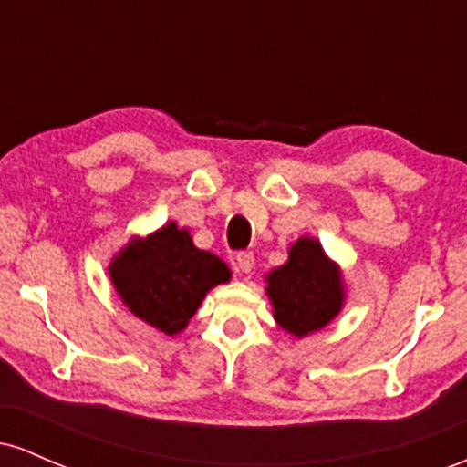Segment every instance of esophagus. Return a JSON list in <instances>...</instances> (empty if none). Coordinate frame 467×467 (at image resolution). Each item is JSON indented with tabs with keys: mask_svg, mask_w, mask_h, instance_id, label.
Segmentation results:
<instances>
[{
	"mask_svg": "<svg viewBox=\"0 0 467 467\" xmlns=\"http://www.w3.org/2000/svg\"><path fill=\"white\" fill-rule=\"evenodd\" d=\"M234 261H237V270L245 272V275H248L252 267H254V254H252V252H248V250L239 252V254L234 256Z\"/></svg>",
	"mask_w": 467,
	"mask_h": 467,
	"instance_id": "34e87169",
	"label": "esophagus"
}]
</instances>
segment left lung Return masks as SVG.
Listing matches in <instances>:
<instances>
[{"label": "left lung", "mask_w": 467, "mask_h": 467, "mask_svg": "<svg viewBox=\"0 0 467 467\" xmlns=\"http://www.w3.org/2000/svg\"><path fill=\"white\" fill-rule=\"evenodd\" d=\"M267 296L278 327L305 337L340 314L345 303L340 267L318 241L301 237L289 248L287 264L267 275Z\"/></svg>", "instance_id": "obj_1"}]
</instances>
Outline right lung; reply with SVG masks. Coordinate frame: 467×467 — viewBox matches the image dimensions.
<instances>
[{
  "instance_id": "1",
  "label": "right lung",
  "mask_w": 467,
  "mask_h": 467,
  "mask_svg": "<svg viewBox=\"0 0 467 467\" xmlns=\"http://www.w3.org/2000/svg\"><path fill=\"white\" fill-rule=\"evenodd\" d=\"M109 276L133 316L175 336L208 289L230 281V267L213 252L195 248L189 230L171 222L149 237H133L111 259Z\"/></svg>"
}]
</instances>
